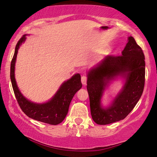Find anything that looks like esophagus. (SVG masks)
<instances>
[{"label": "esophagus", "mask_w": 157, "mask_h": 157, "mask_svg": "<svg viewBox=\"0 0 157 157\" xmlns=\"http://www.w3.org/2000/svg\"><path fill=\"white\" fill-rule=\"evenodd\" d=\"M81 81H82V84L85 85V84H86V82H87V77H86V75H82L81 78Z\"/></svg>", "instance_id": "1"}]
</instances>
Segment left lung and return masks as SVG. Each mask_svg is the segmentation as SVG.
Returning a JSON list of instances; mask_svg holds the SVG:
<instances>
[{
    "label": "left lung",
    "mask_w": 157,
    "mask_h": 157,
    "mask_svg": "<svg viewBox=\"0 0 157 157\" xmlns=\"http://www.w3.org/2000/svg\"><path fill=\"white\" fill-rule=\"evenodd\" d=\"M119 75L126 78L123 91L109 108L102 109L100 99L106 84ZM145 81V56L141 47L131 36L122 55L107 56L89 72L86 88L93 120L99 125H105L124 119L140 98Z\"/></svg>",
    "instance_id": "obj_1"
}]
</instances>
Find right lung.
<instances>
[{"instance_id":"1","label":"right lung","mask_w":157,"mask_h":157,"mask_svg":"<svg viewBox=\"0 0 157 157\" xmlns=\"http://www.w3.org/2000/svg\"><path fill=\"white\" fill-rule=\"evenodd\" d=\"M25 40L26 35H24L16 44L15 51L11 61L10 79L14 96L21 110L29 117L51 125H56L62 122L65 119L68 114L70 103L74 95L82 86L81 76L79 74H76L65 82L53 98L46 103L36 104L28 101L19 91L14 78V64L17 52L19 46Z\"/></svg>"}]
</instances>
